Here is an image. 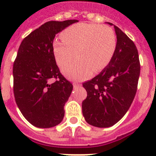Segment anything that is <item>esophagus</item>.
I'll return each instance as SVG.
<instances>
[{
    "mask_svg": "<svg viewBox=\"0 0 156 156\" xmlns=\"http://www.w3.org/2000/svg\"><path fill=\"white\" fill-rule=\"evenodd\" d=\"M80 86H81V85H80V84H78V83H75V82L73 83L74 88H78V87H80Z\"/></svg>",
    "mask_w": 156,
    "mask_h": 156,
    "instance_id": "34e87169",
    "label": "esophagus"
}]
</instances>
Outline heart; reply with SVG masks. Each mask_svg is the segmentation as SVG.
I'll return each instance as SVG.
<instances>
[{"instance_id": "1", "label": "heart", "mask_w": 156, "mask_h": 156, "mask_svg": "<svg viewBox=\"0 0 156 156\" xmlns=\"http://www.w3.org/2000/svg\"><path fill=\"white\" fill-rule=\"evenodd\" d=\"M62 39H55L52 48L59 66L72 60L76 51L79 58L62 67L68 78L81 81L89 78L108 65L115 52L117 41L111 27L97 24L78 23L69 26L61 34Z\"/></svg>"}]
</instances>
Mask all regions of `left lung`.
<instances>
[{
  "mask_svg": "<svg viewBox=\"0 0 156 156\" xmlns=\"http://www.w3.org/2000/svg\"><path fill=\"white\" fill-rule=\"evenodd\" d=\"M114 27L117 45L112 59L101 73L83 83L88 95L81 105L82 114L94 127L116 124L128 112L137 91L140 75L138 50L124 32Z\"/></svg>",
  "mask_w": 156,
  "mask_h": 156,
  "instance_id": "1",
  "label": "left lung"
}]
</instances>
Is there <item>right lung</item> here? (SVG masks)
Masks as SVG:
<instances>
[{
	"instance_id": "1",
	"label": "right lung",
	"mask_w": 156,
	"mask_h": 156,
	"mask_svg": "<svg viewBox=\"0 0 156 156\" xmlns=\"http://www.w3.org/2000/svg\"><path fill=\"white\" fill-rule=\"evenodd\" d=\"M78 21H48L19 47L13 65L14 98L24 117L35 127L51 128L63 120L73 86L61 74L52 44L58 33Z\"/></svg>"
}]
</instances>
